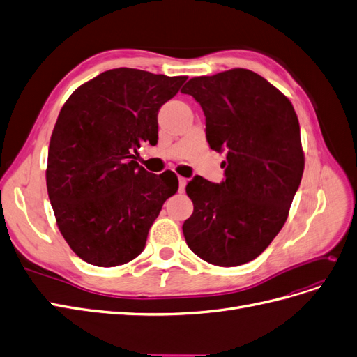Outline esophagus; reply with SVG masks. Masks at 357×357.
<instances>
[{
	"mask_svg": "<svg viewBox=\"0 0 357 357\" xmlns=\"http://www.w3.org/2000/svg\"><path fill=\"white\" fill-rule=\"evenodd\" d=\"M186 185H188V178H185V177H178V192H183V190H185Z\"/></svg>",
	"mask_w": 357,
	"mask_h": 357,
	"instance_id": "obj_1",
	"label": "esophagus"
}]
</instances>
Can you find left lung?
Wrapping results in <instances>:
<instances>
[{
    "instance_id": "8db88e82",
    "label": "left lung",
    "mask_w": 357,
    "mask_h": 357,
    "mask_svg": "<svg viewBox=\"0 0 357 357\" xmlns=\"http://www.w3.org/2000/svg\"><path fill=\"white\" fill-rule=\"evenodd\" d=\"M181 92L202 107L210 147L226 152L220 185L188 183L193 213L183 235L205 262L247 264L283 228L299 188L305 156L298 116L286 95L245 68L193 77Z\"/></svg>"
}]
</instances>
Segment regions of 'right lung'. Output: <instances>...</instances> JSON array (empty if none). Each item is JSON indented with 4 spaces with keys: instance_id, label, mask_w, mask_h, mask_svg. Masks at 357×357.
<instances>
[{
    "instance_id": "1",
    "label": "right lung",
    "mask_w": 357,
    "mask_h": 357,
    "mask_svg": "<svg viewBox=\"0 0 357 357\" xmlns=\"http://www.w3.org/2000/svg\"><path fill=\"white\" fill-rule=\"evenodd\" d=\"M186 79L114 68L79 86L61 109L49 144L47 193L62 236L84 262H131L177 192V176L147 172L134 153L142 143H158L160 105Z\"/></svg>"
}]
</instances>
